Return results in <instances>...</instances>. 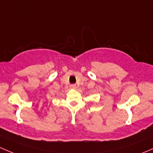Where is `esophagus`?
Here are the masks:
<instances>
[{
  "label": "esophagus",
  "mask_w": 153,
  "mask_h": 153,
  "mask_svg": "<svg viewBox=\"0 0 153 153\" xmlns=\"http://www.w3.org/2000/svg\"><path fill=\"white\" fill-rule=\"evenodd\" d=\"M70 88H71V89H76V85H70Z\"/></svg>",
  "instance_id": "34e87169"
}]
</instances>
